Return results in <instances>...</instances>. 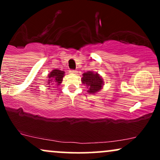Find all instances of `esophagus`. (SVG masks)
Returning <instances> with one entry per match:
<instances>
[{"instance_id":"34e87169","label":"esophagus","mask_w":160,"mask_h":160,"mask_svg":"<svg viewBox=\"0 0 160 160\" xmlns=\"http://www.w3.org/2000/svg\"><path fill=\"white\" fill-rule=\"evenodd\" d=\"M70 73H71V74H76L77 73V71H75V70H70V71H69Z\"/></svg>"}]
</instances>
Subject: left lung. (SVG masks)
I'll list each match as a JSON object with an SVG mask.
<instances>
[{"label":"left lung","mask_w":160,"mask_h":160,"mask_svg":"<svg viewBox=\"0 0 160 160\" xmlns=\"http://www.w3.org/2000/svg\"><path fill=\"white\" fill-rule=\"evenodd\" d=\"M81 80L82 83L86 84V86L89 88V90H87L88 92L92 94L100 91L104 84L103 80L98 73H94L93 71L84 73Z\"/></svg>","instance_id":"1"}]
</instances>
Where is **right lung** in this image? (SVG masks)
Instances as JSON below:
<instances>
[{
    "mask_svg": "<svg viewBox=\"0 0 160 160\" xmlns=\"http://www.w3.org/2000/svg\"><path fill=\"white\" fill-rule=\"evenodd\" d=\"M65 76V72L60 70H52L48 75V80H47V84L49 86H54V85H60L62 83L63 77Z\"/></svg>",
    "mask_w": 160,
    "mask_h": 160,
    "instance_id": "obj_1",
    "label": "right lung"
}]
</instances>
